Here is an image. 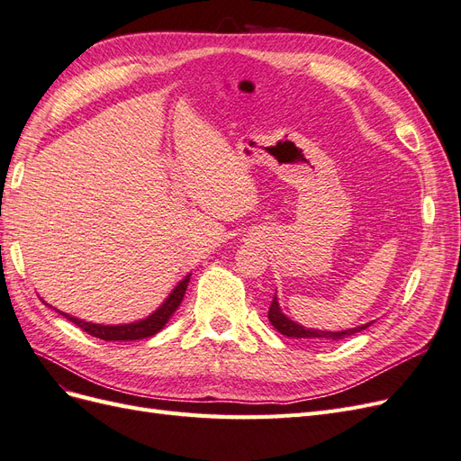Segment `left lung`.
<instances>
[{
	"mask_svg": "<svg viewBox=\"0 0 461 461\" xmlns=\"http://www.w3.org/2000/svg\"><path fill=\"white\" fill-rule=\"evenodd\" d=\"M269 321L273 323V327L285 334V337H292V339H319V340H340V339H346L350 337V334H356L359 330H364L369 327L367 325H361V327H356V329H348V330H340V332H330V330H313V329H305L298 323H294V321H290L286 315L281 313V310H278V303H276V296L273 298L271 305H269Z\"/></svg>",
	"mask_w": 461,
	"mask_h": 461,
	"instance_id": "1",
	"label": "left lung"
}]
</instances>
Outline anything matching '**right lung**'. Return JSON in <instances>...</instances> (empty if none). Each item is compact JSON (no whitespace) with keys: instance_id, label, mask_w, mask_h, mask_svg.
I'll return each instance as SVG.
<instances>
[{"instance_id":"1","label":"right lung","mask_w":461,"mask_h":461,"mask_svg":"<svg viewBox=\"0 0 461 461\" xmlns=\"http://www.w3.org/2000/svg\"><path fill=\"white\" fill-rule=\"evenodd\" d=\"M190 281V275L180 283L173 292L171 296L167 298V302L161 305V308L149 315L144 321H138V323H131V325H117V327H109V325H94V323H86V321H80L77 317H71L67 313L65 315L68 321H73L77 327H80L85 332L92 334V337L100 339V340H140V339H148L153 337V334L159 332L169 317L175 313V310L180 305L185 298V292Z\"/></svg>"}]
</instances>
